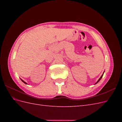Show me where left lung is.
<instances>
[{"label":"left lung","mask_w":122,"mask_h":122,"mask_svg":"<svg viewBox=\"0 0 122 122\" xmlns=\"http://www.w3.org/2000/svg\"><path fill=\"white\" fill-rule=\"evenodd\" d=\"M104 73H103V74H102V76H101V77H100V78H99V80H98V81H97V82H96V83H95V84H96V83H98V82H99V81H100V80H101V78H102V76H103V74H104Z\"/></svg>","instance_id":"obj_1"}]
</instances>
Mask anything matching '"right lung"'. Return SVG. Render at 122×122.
Instances as JSON below:
<instances>
[{"instance_id": "1", "label": "right lung", "mask_w": 122, "mask_h": 122, "mask_svg": "<svg viewBox=\"0 0 122 122\" xmlns=\"http://www.w3.org/2000/svg\"><path fill=\"white\" fill-rule=\"evenodd\" d=\"M21 81H22L23 82H24V83L25 84H27V83H26V82H25L24 81H23V80L22 79H21Z\"/></svg>"}]
</instances>
